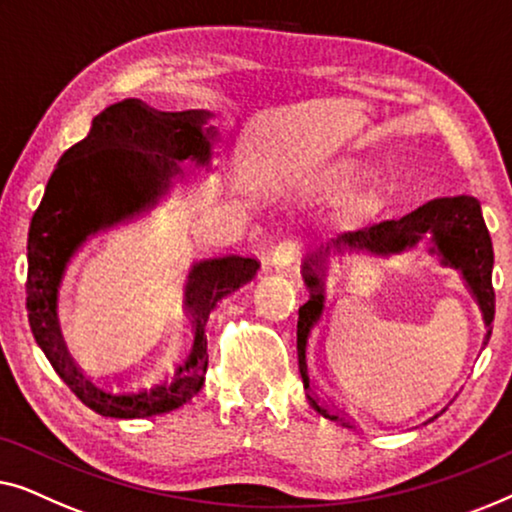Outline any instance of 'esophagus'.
Here are the masks:
<instances>
[{
  "instance_id": "34e87169",
  "label": "esophagus",
  "mask_w": 512,
  "mask_h": 512,
  "mask_svg": "<svg viewBox=\"0 0 512 512\" xmlns=\"http://www.w3.org/2000/svg\"><path fill=\"white\" fill-rule=\"evenodd\" d=\"M294 257H297V243L294 241H280L271 253V266L276 271H285L294 264Z\"/></svg>"
}]
</instances>
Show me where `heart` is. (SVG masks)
<instances>
[{"instance_id": "1", "label": "heart", "mask_w": 512, "mask_h": 512, "mask_svg": "<svg viewBox=\"0 0 512 512\" xmlns=\"http://www.w3.org/2000/svg\"><path fill=\"white\" fill-rule=\"evenodd\" d=\"M350 176H352V169L345 167V164H338V167H331L325 171V174L318 176V185L334 192V190H341V187L350 181Z\"/></svg>"}]
</instances>
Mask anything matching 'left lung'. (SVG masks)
Instances as JSON below:
<instances>
[{"instance_id": "left-lung-1", "label": "left lung", "mask_w": 512, "mask_h": 512, "mask_svg": "<svg viewBox=\"0 0 512 512\" xmlns=\"http://www.w3.org/2000/svg\"><path fill=\"white\" fill-rule=\"evenodd\" d=\"M420 241H429V255H436L443 266L457 269L459 276L473 294L475 304L482 313L485 322L487 345L492 336L494 322V287H492V266L494 250L489 239L485 218H482L480 201L469 194L459 197H441L431 199L415 211L403 215L399 220H385L378 225L357 229V232H345L336 239L322 243L320 248L306 253L301 262V276L311 292V297L299 308L297 322V352H299V373L304 380L306 399L320 415L329 420H341L334 413V397L325 394V399L313 390V376L308 371L306 350L311 331L318 325L322 313H325V280L331 257L336 255H373V257H392L403 255L417 248ZM448 408V406H445ZM445 408L441 413H445ZM441 413H436L438 417Z\"/></svg>"}]
</instances>
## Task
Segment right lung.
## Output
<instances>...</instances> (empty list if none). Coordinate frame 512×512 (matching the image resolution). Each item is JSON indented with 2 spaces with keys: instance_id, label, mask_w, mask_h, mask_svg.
Returning <instances> with one entry per match:
<instances>
[{
  "instance_id": "add662e5",
  "label": "right lung",
  "mask_w": 512,
  "mask_h": 512,
  "mask_svg": "<svg viewBox=\"0 0 512 512\" xmlns=\"http://www.w3.org/2000/svg\"><path fill=\"white\" fill-rule=\"evenodd\" d=\"M208 111H157L141 99L111 104L60 157L27 239V318L43 355L85 406L104 417L164 415L204 387L206 322L220 299L255 278L248 255L199 259L185 280V336L136 373H99L74 357L60 327L67 266L92 236L148 213L183 181L181 162L211 169L218 132Z\"/></svg>"
}]
</instances>
